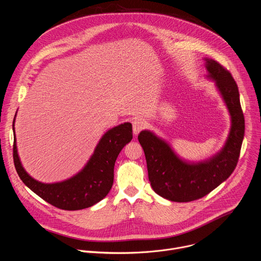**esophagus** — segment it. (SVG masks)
<instances>
[{
	"label": "esophagus",
	"mask_w": 261,
	"mask_h": 261,
	"mask_svg": "<svg viewBox=\"0 0 261 261\" xmlns=\"http://www.w3.org/2000/svg\"><path fill=\"white\" fill-rule=\"evenodd\" d=\"M132 125H133V134L136 136V135H138V133L141 131V130H143L144 129V127H145V123L143 122V121H141V120H135L133 123H132Z\"/></svg>",
	"instance_id": "1"
}]
</instances>
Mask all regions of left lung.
Returning <instances> with one entry per match:
<instances>
[{"label": "left lung", "mask_w": 261, "mask_h": 261, "mask_svg": "<svg viewBox=\"0 0 261 261\" xmlns=\"http://www.w3.org/2000/svg\"><path fill=\"white\" fill-rule=\"evenodd\" d=\"M203 60L207 72L205 77L215 83L230 116L229 134L221 150L208 159L192 162L180 158L165 139L154 132L142 130L138 135L153 190L175 202L199 199L226 180L238 164L245 134L240 93L233 77L216 61Z\"/></svg>", "instance_id": "8db88e82"}]
</instances>
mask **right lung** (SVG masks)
I'll use <instances>...</instances> for the list:
<instances>
[{
  "label": "right lung",
  "mask_w": 261,
  "mask_h": 261,
  "mask_svg": "<svg viewBox=\"0 0 261 261\" xmlns=\"http://www.w3.org/2000/svg\"><path fill=\"white\" fill-rule=\"evenodd\" d=\"M16 117V115H15ZM13 120V160L16 171L34 193L56 207L77 211L102 200L114 184V168L122 148L132 139L131 123H124L106 131L97 143L84 168L73 176L57 182H42L32 177L23 168L16 145Z\"/></svg>",
  "instance_id": "1"
}]
</instances>
